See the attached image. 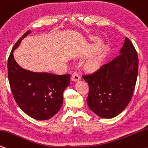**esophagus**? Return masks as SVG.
Returning <instances> with one entry per match:
<instances>
[{
  "label": "esophagus",
  "mask_w": 148,
  "mask_h": 148,
  "mask_svg": "<svg viewBox=\"0 0 148 148\" xmlns=\"http://www.w3.org/2000/svg\"><path fill=\"white\" fill-rule=\"evenodd\" d=\"M80 78H81L80 75H79L78 73L74 72L72 75V77H71V79H72V80H73V81H77V80H79Z\"/></svg>",
  "instance_id": "obj_1"
}]
</instances>
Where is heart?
I'll list each match as a JSON object with an SVG mask.
<instances>
[{
  "mask_svg": "<svg viewBox=\"0 0 148 148\" xmlns=\"http://www.w3.org/2000/svg\"><path fill=\"white\" fill-rule=\"evenodd\" d=\"M102 60V54H98L95 56H94L88 62L86 66L88 69H95L97 67L100 65L101 63Z\"/></svg>",
  "mask_w": 148,
  "mask_h": 148,
  "instance_id": "obj_1",
  "label": "heart"
}]
</instances>
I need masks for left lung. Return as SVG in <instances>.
<instances>
[{
	"instance_id": "1",
	"label": "left lung",
	"mask_w": 148,
	"mask_h": 148,
	"mask_svg": "<svg viewBox=\"0 0 148 148\" xmlns=\"http://www.w3.org/2000/svg\"><path fill=\"white\" fill-rule=\"evenodd\" d=\"M120 53L95 72L82 75L89 88L86 99L88 107L105 119L115 117L126 108L136 86L138 55L127 37Z\"/></svg>"
}]
</instances>
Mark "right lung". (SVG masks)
<instances>
[{"label":"right lung","instance_id":"right-lung-1","mask_svg":"<svg viewBox=\"0 0 148 148\" xmlns=\"http://www.w3.org/2000/svg\"><path fill=\"white\" fill-rule=\"evenodd\" d=\"M29 33L27 31L16 41L8 57L9 83L18 107L32 119L44 121L55 116L62 107L63 92L70 84L71 75L37 73L19 66L13 51Z\"/></svg>","mask_w":148,"mask_h":148}]
</instances>
